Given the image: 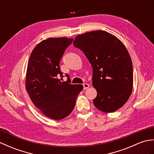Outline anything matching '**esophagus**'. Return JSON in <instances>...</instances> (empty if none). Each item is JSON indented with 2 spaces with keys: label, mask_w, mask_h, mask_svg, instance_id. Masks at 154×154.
<instances>
[{
  "label": "esophagus",
  "mask_w": 154,
  "mask_h": 154,
  "mask_svg": "<svg viewBox=\"0 0 154 154\" xmlns=\"http://www.w3.org/2000/svg\"><path fill=\"white\" fill-rule=\"evenodd\" d=\"M83 89L84 90H85V89H88V88L89 87V85L88 83H83Z\"/></svg>",
  "instance_id": "34e87169"
}]
</instances>
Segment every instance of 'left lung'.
<instances>
[{"mask_svg":"<svg viewBox=\"0 0 154 154\" xmlns=\"http://www.w3.org/2000/svg\"><path fill=\"white\" fill-rule=\"evenodd\" d=\"M73 45L93 67L92 84L97 91L94 106L104 112L119 109L129 99L133 86L132 62L124 45L109 32L97 30L78 35Z\"/></svg>","mask_w":154,"mask_h":154,"instance_id":"obj_1","label":"left lung"}]
</instances>
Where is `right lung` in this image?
<instances>
[{"label": "right lung", "mask_w": 154, "mask_h": 154, "mask_svg": "<svg viewBox=\"0 0 154 154\" xmlns=\"http://www.w3.org/2000/svg\"><path fill=\"white\" fill-rule=\"evenodd\" d=\"M73 38H52L36 45L29 59L26 87L34 105L45 116L59 120L73 111L82 85L71 84L69 75L63 79L60 63Z\"/></svg>", "instance_id": "add662e5"}]
</instances>
